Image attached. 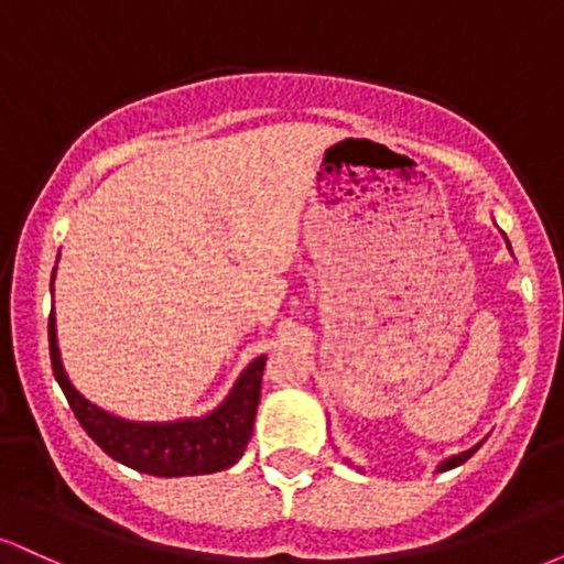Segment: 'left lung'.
Segmentation results:
<instances>
[{"instance_id":"1","label":"left lung","mask_w":564,"mask_h":564,"mask_svg":"<svg viewBox=\"0 0 564 564\" xmlns=\"http://www.w3.org/2000/svg\"><path fill=\"white\" fill-rule=\"evenodd\" d=\"M480 445H482V443H480ZM480 445H475V448H469V451L458 453V456H451V458H445V462L440 464V471H445V469H453V467H458V464H464V462H467V458L471 456V453H475L477 448H480Z\"/></svg>"}]
</instances>
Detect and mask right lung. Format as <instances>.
Here are the masks:
<instances>
[{
    "mask_svg": "<svg viewBox=\"0 0 564 564\" xmlns=\"http://www.w3.org/2000/svg\"><path fill=\"white\" fill-rule=\"evenodd\" d=\"M55 278V270H53ZM50 360L53 373L66 394L70 411L79 419L89 437L100 445L108 456L127 467L156 477H187L212 475L232 467L243 456L246 445L254 430L257 405H260V387L264 358H257L223 405L206 419L174 424H132L108 416L100 408L89 405L79 392L70 387L61 366L55 341V315L50 313Z\"/></svg>",
    "mask_w": 564,
    "mask_h": 564,
    "instance_id": "obj_1",
    "label": "right lung"
}]
</instances>
